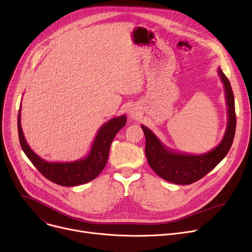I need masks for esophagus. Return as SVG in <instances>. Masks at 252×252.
Segmentation results:
<instances>
[{
    "mask_svg": "<svg viewBox=\"0 0 252 252\" xmlns=\"http://www.w3.org/2000/svg\"><path fill=\"white\" fill-rule=\"evenodd\" d=\"M129 114H130V116H133V117H135V116H136V113H135V112H133V111H131Z\"/></svg>",
    "mask_w": 252,
    "mask_h": 252,
    "instance_id": "1",
    "label": "esophagus"
}]
</instances>
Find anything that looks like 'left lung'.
Instances as JSON below:
<instances>
[{
	"mask_svg": "<svg viewBox=\"0 0 252 252\" xmlns=\"http://www.w3.org/2000/svg\"><path fill=\"white\" fill-rule=\"evenodd\" d=\"M219 74L226 92L228 106V126L222 141L218 147L201 155H190L177 153L167 149L152 131L142 126L145 138H146V154L150 167L163 180L179 184L189 185L202 179L210 170H213L229 152L236 130L235 101L231 84L228 77L220 68Z\"/></svg>",
	"mask_w": 252,
	"mask_h": 252,
	"instance_id": "obj_1",
	"label": "left lung"
}]
</instances>
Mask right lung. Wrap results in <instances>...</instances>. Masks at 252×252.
Masks as SVG:
<instances>
[{"label":"right lung","mask_w":252,"mask_h":252,"mask_svg":"<svg viewBox=\"0 0 252 252\" xmlns=\"http://www.w3.org/2000/svg\"><path fill=\"white\" fill-rule=\"evenodd\" d=\"M126 124V116L122 115L104 124L93 143L89 155L73 162H48L37 156L26 143L20 124V109L18 113V136L21 148L32 163L46 179L60 186L72 187L86 184L96 179L108 160L111 143L115 135Z\"/></svg>","instance_id":"add662e5"}]
</instances>
